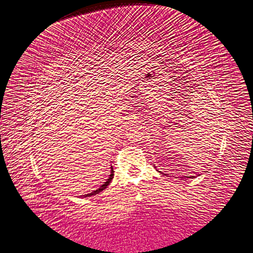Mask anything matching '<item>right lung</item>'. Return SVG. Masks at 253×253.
<instances>
[{
    "label": "right lung",
    "mask_w": 253,
    "mask_h": 253,
    "mask_svg": "<svg viewBox=\"0 0 253 253\" xmlns=\"http://www.w3.org/2000/svg\"><path fill=\"white\" fill-rule=\"evenodd\" d=\"M115 173V171H113V168L111 167V173H110V175H109V177L107 178V181H106L102 186H100V188L99 189H96V190H94V191H92L91 193H89V194H86L85 197H91V195H94V194H96V193H99V192H101L102 190H104L105 188H107V186L110 184V182H111V180L113 178V174Z\"/></svg>",
    "instance_id": "add662e5"
}]
</instances>
